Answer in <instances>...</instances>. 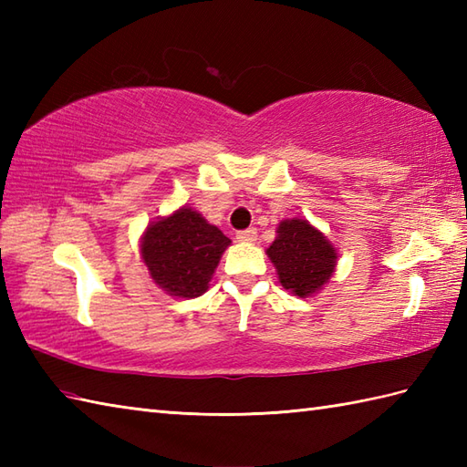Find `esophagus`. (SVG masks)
Returning <instances> with one entry per match:
<instances>
[{
	"label": "esophagus",
	"instance_id": "obj_1",
	"mask_svg": "<svg viewBox=\"0 0 467 467\" xmlns=\"http://www.w3.org/2000/svg\"><path fill=\"white\" fill-rule=\"evenodd\" d=\"M236 239L241 243H254L256 241V228H246V231L236 233Z\"/></svg>",
	"mask_w": 467,
	"mask_h": 467
}]
</instances>
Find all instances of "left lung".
I'll list each match as a JSON object with an SVG mask.
<instances>
[{"instance_id":"8db88e82","label":"left lung","mask_w":467,"mask_h":467,"mask_svg":"<svg viewBox=\"0 0 467 467\" xmlns=\"http://www.w3.org/2000/svg\"><path fill=\"white\" fill-rule=\"evenodd\" d=\"M266 254L285 289L303 299L321 291V286L331 279L337 265L333 244L305 218L283 221Z\"/></svg>"}]
</instances>
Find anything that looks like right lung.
<instances>
[{
  "mask_svg": "<svg viewBox=\"0 0 467 467\" xmlns=\"http://www.w3.org/2000/svg\"><path fill=\"white\" fill-rule=\"evenodd\" d=\"M231 239L206 218L182 206L158 218L142 234V261L162 291L181 299L206 293L213 273Z\"/></svg>",
  "mask_w": 467,
  "mask_h": 467,
  "instance_id": "obj_1",
  "label": "right lung"
}]
</instances>
